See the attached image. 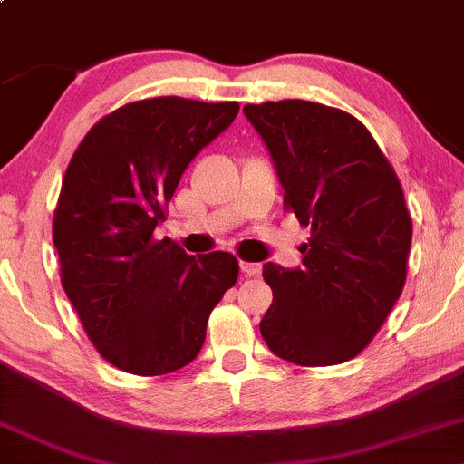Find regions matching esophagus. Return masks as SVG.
Returning <instances> with one entry per match:
<instances>
[{"label":"esophagus","instance_id":"obj_1","mask_svg":"<svg viewBox=\"0 0 464 464\" xmlns=\"http://www.w3.org/2000/svg\"><path fill=\"white\" fill-rule=\"evenodd\" d=\"M240 266H242V271H245V276H248V277H256L262 273L260 262H242Z\"/></svg>","mask_w":464,"mask_h":464}]
</instances>
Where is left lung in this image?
I'll use <instances>...</instances> for the list:
<instances>
[{
  "mask_svg": "<svg viewBox=\"0 0 464 464\" xmlns=\"http://www.w3.org/2000/svg\"><path fill=\"white\" fill-rule=\"evenodd\" d=\"M285 207L302 227V266L266 262L273 302L260 334L277 358L326 367L355 358L402 294L411 216L392 164L362 121L304 100L246 104Z\"/></svg>",
  "mask_w": 464,
  "mask_h": 464,
  "instance_id": "8db88e82",
  "label": "left lung"
}]
</instances>
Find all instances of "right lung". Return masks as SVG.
I'll use <instances>...</instances> for the list:
<instances>
[{"label":"right lung","mask_w":464,"mask_h":464,"mask_svg":"<svg viewBox=\"0 0 464 464\" xmlns=\"http://www.w3.org/2000/svg\"><path fill=\"white\" fill-rule=\"evenodd\" d=\"M237 111V102H133L102 117L68 164L53 219L62 286L121 372L164 375L193 362L213 306L236 285L231 253L188 256L153 231L184 170Z\"/></svg>","instance_id":"right-lung-1"}]
</instances>
